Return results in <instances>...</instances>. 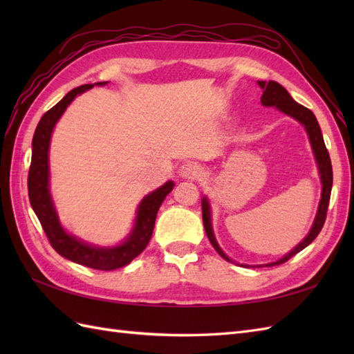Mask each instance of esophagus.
Wrapping results in <instances>:
<instances>
[{
	"instance_id": "obj_1",
	"label": "esophagus",
	"mask_w": 354,
	"mask_h": 354,
	"mask_svg": "<svg viewBox=\"0 0 354 354\" xmlns=\"http://www.w3.org/2000/svg\"><path fill=\"white\" fill-rule=\"evenodd\" d=\"M181 176L187 179H199L204 176V169L198 162H187L181 167Z\"/></svg>"
}]
</instances>
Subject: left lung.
<instances>
[{"mask_svg": "<svg viewBox=\"0 0 354 354\" xmlns=\"http://www.w3.org/2000/svg\"><path fill=\"white\" fill-rule=\"evenodd\" d=\"M259 85L263 89L261 103L265 104V106H275L281 112H284V114L297 118L299 123L304 124L307 133H309L310 145H312V149L315 152V158H317L321 181H322V194H321L318 214H317V219H315V222H313V227L309 232V236H307L297 248H293L289 254H286L283 259L270 263V265H266V266H275V265H281V263L288 261L289 259L293 257V255H297L299 251H303L307 245H310L313 240L317 239L319 231L322 230V227H324L327 209H328V202H330V193H332L333 170H332V161H330L328 150L326 147V142H324V138H322L319 124L317 122V117L313 115V112L310 109L304 108L303 104H299L293 100L290 94L286 91V89L280 84H278V82L259 80ZM202 221H204L205 232H207V236L209 239V242H212L214 250L219 252L221 257H223L227 261H231L227 255L223 254V251L221 250L219 245H217V242H216L213 230H212V221H209V205H208V201L205 198H204V201H202Z\"/></svg>", "mask_w": 354, "mask_h": 354, "instance_id": "8db88e82", "label": "left lung"}]
</instances>
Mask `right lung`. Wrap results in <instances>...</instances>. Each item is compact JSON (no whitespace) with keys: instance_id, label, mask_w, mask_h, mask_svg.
<instances>
[{"instance_id":"add662e5","label":"right lung","mask_w":354,"mask_h":354,"mask_svg":"<svg viewBox=\"0 0 354 354\" xmlns=\"http://www.w3.org/2000/svg\"><path fill=\"white\" fill-rule=\"evenodd\" d=\"M106 84V82H103ZM99 82V85H103ZM94 85H82L74 88L66 94L64 99L55 104L50 111L45 112L39 123L36 126V131L32 141V162L28 169V199L32 204L33 212L39 219L45 236H47L50 245L57 254L68 259L79 265H84L99 270H112L117 268H123L138 257L146 250L150 237H152L156 213L160 209L165 196L173 190L171 181L165 183L160 189L141 201L137 213L135 227L127 237L126 242L115 248H95L89 246L73 236L66 234L64 228L59 223L57 214L53 207L51 196L48 192V147L53 127L66 106L74 100L77 94L91 89Z\"/></svg>"}]
</instances>
